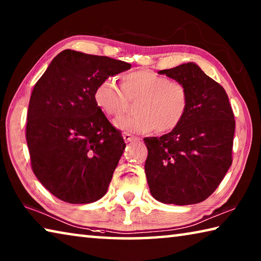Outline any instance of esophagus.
Listing matches in <instances>:
<instances>
[{
  "mask_svg": "<svg viewBox=\"0 0 261 261\" xmlns=\"http://www.w3.org/2000/svg\"><path fill=\"white\" fill-rule=\"evenodd\" d=\"M123 139H124L126 143L127 141H132V140H138L139 138H137V137H135V136H132V135H130V134H126V132H124V134H123Z\"/></svg>",
  "mask_w": 261,
  "mask_h": 261,
  "instance_id": "34e87169",
  "label": "esophagus"
}]
</instances>
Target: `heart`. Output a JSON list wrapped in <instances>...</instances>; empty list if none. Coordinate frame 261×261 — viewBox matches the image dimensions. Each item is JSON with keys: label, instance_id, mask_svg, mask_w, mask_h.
I'll return each mask as SVG.
<instances>
[{"label": "heart", "instance_id": "obj_1", "mask_svg": "<svg viewBox=\"0 0 261 261\" xmlns=\"http://www.w3.org/2000/svg\"><path fill=\"white\" fill-rule=\"evenodd\" d=\"M122 91L114 79H103L96 85L93 99L101 112L113 120H118L129 110V102L138 100L137 115L116 122L118 129L148 134L156 129L168 134L178 127L187 116L190 94L187 85L170 81L152 70H136L121 78Z\"/></svg>", "mask_w": 261, "mask_h": 261}]
</instances>
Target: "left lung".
I'll return each instance as SVG.
<instances>
[{"mask_svg": "<svg viewBox=\"0 0 261 261\" xmlns=\"http://www.w3.org/2000/svg\"><path fill=\"white\" fill-rule=\"evenodd\" d=\"M187 85L188 114L160 138H145L149 191L165 204L191 205L207 199L232 163L235 118L224 88L194 63L161 70Z\"/></svg>", "mask_w": 261, "mask_h": 261, "instance_id": "left-lung-1", "label": "left lung"}]
</instances>
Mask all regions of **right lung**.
<instances>
[{"mask_svg":"<svg viewBox=\"0 0 261 261\" xmlns=\"http://www.w3.org/2000/svg\"><path fill=\"white\" fill-rule=\"evenodd\" d=\"M130 68L108 56L65 49L35 84L25 135L31 167L59 199L88 204L107 192L125 144L96 107L93 92Z\"/></svg>","mask_w":261,"mask_h":261,"instance_id":"right-lung-1","label":"right lung"}]
</instances>
